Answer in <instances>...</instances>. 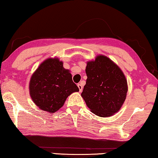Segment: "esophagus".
<instances>
[{"mask_svg": "<svg viewBox=\"0 0 158 158\" xmlns=\"http://www.w3.org/2000/svg\"><path fill=\"white\" fill-rule=\"evenodd\" d=\"M77 87H78V88H79V91L82 92V90H83V85L81 83H78L77 84Z\"/></svg>", "mask_w": 158, "mask_h": 158, "instance_id": "1", "label": "esophagus"}]
</instances>
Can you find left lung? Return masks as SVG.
<instances>
[{
	"label": "left lung",
	"instance_id": "8db88e82",
	"mask_svg": "<svg viewBox=\"0 0 158 158\" xmlns=\"http://www.w3.org/2000/svg\"><path fill=\"white\" fill-rule=\"evenodd\" d=\"M81 96L93 113L108 117L119 111L127 97V81L119 67L104 55L88 61Z\"/></svg>",
	"mask_w": 158,
	"mask_h": 158
}]
</instances>
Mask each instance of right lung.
I'll use <instances>...</instances> for the list:
<instances>
[{
    "label": "right lung",
    "instance_id": "add662e5",
    "mask_svg": "<svg viewBox=\"0 0 158 158\" xmlns=\"http://www.w3.org/2000/svg\"><path fill=\"white\" fill-rule=\"evenodd\" d=\"M79 91L70 70L57 57L48 58L39 66L29 82V94L40 109L55 113L71 94Z\"/></svg>",
    "mask_w": 158,
    "mask_h": 158
}]
</instances>
